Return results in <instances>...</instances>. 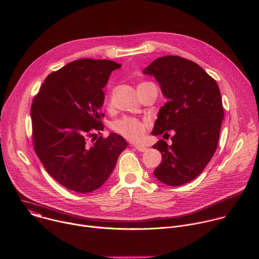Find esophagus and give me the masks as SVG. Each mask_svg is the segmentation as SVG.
I'll list each match as a JSON object with an SVG mask.
<instances>
[{"label":"esophagus","mask_w":259,"mask_h":259,"mask_svg":"<svg viewBox=\"0 0 259 259\" xmlns=\"http://www.w3.org/2000/svg\"><path fill=\"white\" fill-rule=\"evenodd\" d=\"M134 147L138 152H141V153H144V152L147 151V147L142 146V145H134Z\"/></svg>","instance_id":"esophagus-1"}]
</instances>
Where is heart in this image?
I'll return each mask as SVG.
<instances>
[{
    "instance_id": "heart-1",
    "label": "heart",
    "mask_w": 259,
    "mask_h": 259,
    "mask_svg": "<svg viewBox=\"0 0 259 259\" xmlns=\"http://www.w3.org/2000/svg\"><path fill=\"white\" fill-rule=\"evenodd\" d=\"M154 85L151 82H141L138 84V91ZM150 123L144 120H139L134 117H124L114 122L113 129L130 141H140L143 139L146 129L149 128Z\"/></svg>"
}]
</instances>
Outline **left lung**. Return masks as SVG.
I'll return each instance as SVG.
<instances>
[{
  "mask_svg": "<svg viewBox=\"0 0 259 259\" xmlns=\"http://www.w3.org/2000/svg\"><path fill=\"white\" fill-rule=\"evenodd\" d=\"M143 73L155 77L168 99L152 134L174 131L171 145L163 139L153 145L162 154L154 174L167 186L179 187L201 174L216 151L225 117L219 87L199 64L180 56L157 58Z\"/></svg>",
  "mask_w": 259,
  "mask_h": 259,
  "instance_id": "1",
  "label": "left lung"
}]
</instances>
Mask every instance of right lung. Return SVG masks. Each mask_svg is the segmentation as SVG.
Segmentation results:
<instances>
[{"mask_svg":"<svg viewBox=\"0 0 259 259\" xmlns=\"http://www.w3.org/2000/svg\"><path fill=\"white\" fill-rule=\"evenodd\" d=\"M120 67L107 59L71 61L51 72L33 97V150L47 172L70 191L85 194L100 188L127 147L117 133L95 140L104 128L102 89ZM90 137L93 145L88 143Z\"/></svg>","mask_w":259,"mask_h":259,"instance_id":"add662e5","label":"right lung"}]
</instances>
